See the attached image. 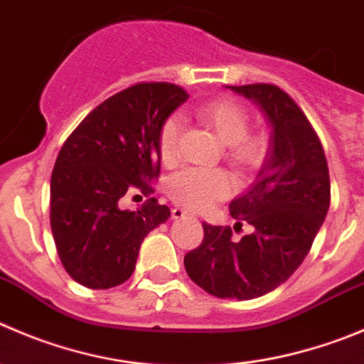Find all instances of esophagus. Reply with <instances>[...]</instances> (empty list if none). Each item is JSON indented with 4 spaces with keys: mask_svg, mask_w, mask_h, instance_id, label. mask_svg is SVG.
Segmentation results:
<instances>
[{
    "mask_svg": "<svg viewBox=\"0 0 364 364\" xmlns=\"http://www.w3.org/2000/svg\"><path fill=\"white\" fill-rule=\"evenodd\" d=\"M189 213H186L184 209H180V207H175V209L171 210V218L173 220H182V218H188Z\"/></svg>",
    "mask_w": 364,
    "mask_h": 364,
    "instance_id": "34e87169",
    "label": "esophagus"
}]
</instances>
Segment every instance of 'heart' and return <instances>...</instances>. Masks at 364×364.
Instances as JSON below:
<instances>
[{
    "label": "heart",
    "mask_w": 364,
    "mask_h": 364,
    "mask_svg": "<svg viewBox=\"0 0 364 364\" xmlns=\"http://www.w3.org/2000/svg\"><path fill=\"white\" fill-rule=\"evenodd\" d=\"M196 116L227 143V157L241 169L259 166L266 154L262 134L248 132L247 109L236 100L218 98L198 109ZM182 121L171 116L164 121L159 132V154L162 162L171 164L180 151ZM232 193V180L223 169L188 168L168 180V195L178 205L191 210H205Z\"/></svg>",
    "instance_id": "obj_1"
}]
</instances>
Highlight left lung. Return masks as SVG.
<instances>
[{
	"mask_svg": "<svg viewBox=\"0 0 364 364\" xmlns=\"http://www.w3.org/2000/svg\"><path fill=\"white\" fill-rule=\"evenodd\" d=\"M254 102L269 123V148L257 180L232 200V218L254 227L232 240L230 227L203 223V241L186 254L188 275L218 299L250 300L289 279L309 254L331 205L327 159L306 114L277 85H227Z\"/></svg>",
	"mask_w": 364,
	"mask_h": 364,
	"instance_id": "obj_1",
	"label": "left lung"
}]
</instances>
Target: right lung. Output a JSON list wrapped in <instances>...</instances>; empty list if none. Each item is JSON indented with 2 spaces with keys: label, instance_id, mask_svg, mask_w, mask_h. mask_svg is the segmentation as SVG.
<instances>
[{
  "label": "right lung",
  "instance_id": "obj_1",
  "mask_svg": "<svg viewBox=\"0 0 364 364\" xmlns=\"http://www.w3.org/2000/svg\"><path fill=\"white\" fill-rule=\"evenodd\" d=\"M188 92L168 82L123 89L84 117L58 151L51 173L50 221L62 266L91 289L130 279L141 243L169 218L150 198L123 210L124 195L150 196L161 173L159 132Z\"/></svg>",
  "mask_w": 364,
  "mask_h": 364
}]
</instances>
